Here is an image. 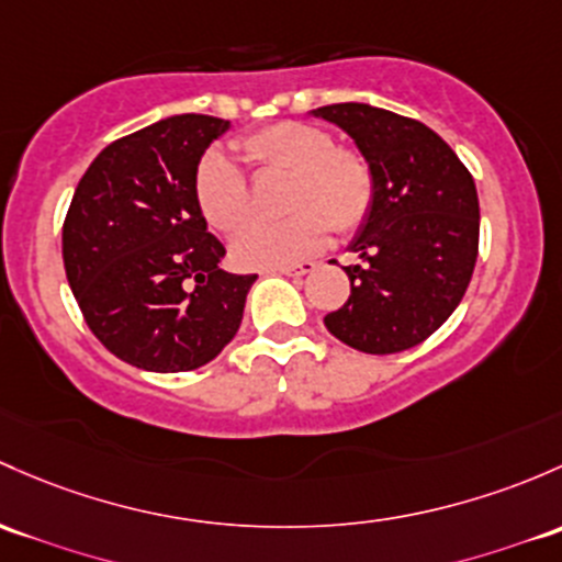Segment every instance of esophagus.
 <instances>
[{
  "label": "esophagus",
  "instance_id": "esophagus-1",
  "mask_svg": "<svg viewBox=\"0 0 562 562\" xmlns=\"http://www.w3.org/2000/svg\"><path fill=\"white\" fill-rule=\"evenodd\" d=\"M317 263L312 261H301V263H291V266H277V269L271 271H280V274H288V277H301V274H310V271H315Z\"/></svg>",
  "mask_w": 562,
  "mask_h": 562
}]
</instances>
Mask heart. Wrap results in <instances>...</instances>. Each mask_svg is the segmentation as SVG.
<instances>
[{"label": "heart", "instance_id": "b5f03b06", "mask_svg": "<svg viewBox=\"0 0 562 562\" xmlns=\"http://www.w3.org/2000/svg\"><path fill=\"white\" fill-rule=\"evenodd\" d=\"M258 172L288 175L280 223H252L232 241L234 263L277 269L312 256L328 232L356 234L374 210L376 180L369 158L356 147L334 145L328 128L306 121H280L236 139ZM193 199L215 232L234 234L250 217V186L221 150H206L193 169Z\"/></svg>", "mask_w": 562, "mask_h": 562}]
</instances>
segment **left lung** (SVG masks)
<instances>
[{
  "mask_svg": "<svg viewBox=\"0 0 562 562\" xmlns=\"http://www.w3.org/2000/svg\"><path fill=\"white\" fill-rule=\"evenodd\" d=\"M315 115L345 128L369 158L374 210L352 252L350 299L326 315V328L371 356L409 350L428 339L463 299L480 252L474 177L436 132L415 117L345 102Z\"/></svg>",
  "mask_w": 562,
  "mask_h": 562,
  "instance_id": "1",
  "label": "left lung"
}]
</instances>
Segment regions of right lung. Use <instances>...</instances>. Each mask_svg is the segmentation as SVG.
Wrapping results in <instances>:
<instances>
[{
    "label": "right lung",
    "instance_id": "1",
    "mask_svg": "<svg viewBox=\"0 0 562 562\" xmlns=\"http://www.w3.org/2000/svg\"><path fill=\"white\" fill-rule=\"evenodd\" d=\"M228 121L172 115L104 147L75 188L61 252L91 334L145 371H193L239 330L256 274L221 269L193 169Z\"/></svg>",
    "mask_w": 562,
    "mask_h": 562
}]
</instances>
